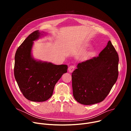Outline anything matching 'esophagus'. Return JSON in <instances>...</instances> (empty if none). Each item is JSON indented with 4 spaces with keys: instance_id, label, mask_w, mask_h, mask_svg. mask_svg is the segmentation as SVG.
<instances>
[{
    "instance_id": "1",
    "label": "esophagus",
    "mask_w": 131,
    "mask_h": 131,
    "mask_svg": "<svg viewBox=\"0 0 131 131\" xmlns=\"http://www.w3.org/2000/svg\"><path fill=\"white\" fill-rule=\"evenodd\" d=\"M74 68H75V66H73V65H71V66H70L68 68V71L69 72H72L74 70Z\"/></svg>"
}]
</instances>
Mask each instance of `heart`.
<instances>
[{"label":"heart","instance_id":"heart-1","mask_svg":"<svg viewBox=\"0 0 131 131\" xmlns=\"http://www.w3.org/2000/svg\"><path fill=\"white\" fill-rule=\"evenodd\" d=\"M88 46V45H84L83 47V49H85ZM95 54V51L94 50H91L88 52H86L83 55V59L85 60H88L89 59H90L91 58L93 57Z\"/></svg>","mask_w":131,"mask_h":131}]
</instances>
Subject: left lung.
Returning a JSON list of instances; mask_svg holds the SVG:
<instances>
[{"label": "left lung", "mask_w": 131, "mask_h": 131, "mask_svg": "<svg viewBox=\"0 0 131 131\" xmlns=\"http://www.w3.org/2000/svg\"><path fill=\"white\" fill-rule=\"evenodd\" d=\"M118 53L110 41L99 57L79 63L71 76L74 99L85 105L104 101L118 79Z\"/></svg>", "instance_id": "left-lung-1"}]
</instances>
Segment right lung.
<instances>
[{
    "instance_id": "1",
    "label": "right lung",
    "mask_w": 131,
    "mask_h": 131,
    "mask_svg": "<svg viewBox=\"0 0 131 131\" xmlns=\"http://www.w3.org/2000/svg\"><path fill=\"white\" fill-rule=\"evenodd\" d=\"M40 35L39 30L32 32L17 48L14 67L15 79L23 95L26 99L37 102H45L51 97L55 84L68 68L66 65L37 61L31 57L33 41Z\"/></svg>"
}]
</instances>
